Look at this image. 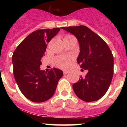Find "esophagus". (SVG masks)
Returning <instances> with one entry per match:
<instances>
[{
	"mask_svg": "<svg viewBox=\"0 0 127 127\" xmlns=\"http://www.w3.org/2000/svg\"><path fill=\"white\" fill-rule=\"evenodd\" d=\"M63 72H64V74H67L69 72V71L67 70H64V71H63Z\"/></svg>",
	"mask_w": 127,
	"mask_h": 127,
	"instance_id": "obj_1",
	"label": "esophagus"
}]
</instances>
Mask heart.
Returning <instances> with one entry per match:
<instances>
[{"instance_id": "b5f03b06", "label": "heart", "mask_w": 127, "mask_h": 127, "mask_svg": "<svg viewBox=\"0 0 127 127\" xmlns=\"http://www.w3.org/2000/svg\"><path fill=\"white\" fill-rule=\"evenodd\" d=\"M71 36V35H66L64 37V39H67ZM72 59V57L71 56H58L55 58L54 63L57 67L61 69H67L70 65Z\"/></svg>"}]
</instances>
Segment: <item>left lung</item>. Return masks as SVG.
Masks as SVG:
<instances>
[{
    "mask_svg": "<svg viewBox=\"0 0 127 127\" xmlns=\"http://www.w3.org/2000/svg\"><path fill=\"white\" fill-rule=\"evenodd\" d=\"M62 29L77 37L80 46L77 63L81 68L88 70L85 77L80 76L72 85L74 92L83 101L100 99L107 92L113 78L114 59L111 51L100 37L86 26Z\"/></svg>",
    "mask_w": 127,
    "mask_h": 127,
    "instance_id": "left-lung-1",
    "label": "left lung"
}]
</instances>
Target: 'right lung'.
Returning a JSON list of instances; mask_svg holds the SVG:
<instances>
[{
  "mask_svg": "<svg viewBox=\"0 0 127 127\" xmlns=\"http://www.w3.org/2000/svg\"><path fill=\"white\" fill-rule=\"evenodd\" d=\"M60 28L37 30L29 34L14 50L12 56L13 74L19 89L26 98L43 102L51 98L63 72L53 68L46 72L40 69L46 42L55 36Z\"/></svg>",
  "mask_w": 127,
  "mask_h": 127,
  "instance_id": "add662e5",
  "label": "right lung"
}]
</instances>
